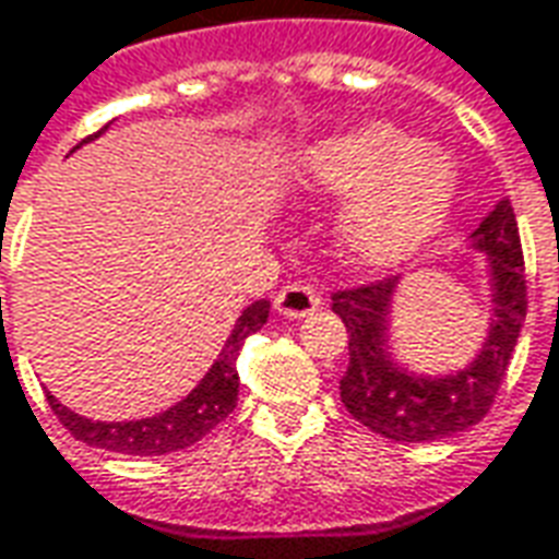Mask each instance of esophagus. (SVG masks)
Wrapping results in <instances>:
<instances>
[{"mask_svg":"<svg viewBox=\"0 0 559 559\" xmlns=\"http://www.w3.org/2000/svg\"><path fill=\"white\" fill-rule=\"evenodd\" d=\"M319 307H322V295L312 286H307V283H288L273 298V310L280 312V316H286V319H304V316H310Z\"/></svg>","mask_w":559,"mask_h":559,"instance_id":"obj_1","label":"esophagus"}]
</instances>
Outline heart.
<instances>
[{
  "mask_svg": "<svg viewBox=\"0 0 559 559\" xmlns=\"http://www.w3.org/2000/svg\"><path fill=\"white\" fill-rule=\"evenodd\" d=\"M304 165L319 189L352 198L340 219V240L364 267L413 259L445 223L454 198L449 156L394 126H367L322 141Z\"/></svg>",
  "mask_w": 559,
  "mask_h": 559,
  "instance_id": "1",
  "label": "heart"
}]
</instances>
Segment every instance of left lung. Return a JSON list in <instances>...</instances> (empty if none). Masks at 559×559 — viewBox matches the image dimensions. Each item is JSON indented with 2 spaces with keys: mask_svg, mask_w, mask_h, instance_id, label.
Listing matches in <instances>:
<instances>
[{
  "mask_svg": "<svg viewBox=\"0 0 559 559\" xmlns=\"http://www.w3.org/2000/svg\"><path fill=\"white\" fill-rule=\"evenodd\" d=\"M473 247L488 252L493 322L476 361L449 376H418L388 352V312L397 280L334 292V312L349 334V367L340 397L355 421L394 442H433L478 425L500 391L526 316L521 235L509 201H500L473 231Z\"/></svg>",
  "mask_w": 559,
  "mask_h": 559,
  "instance_id": "left-lung-1",
  "label": "left lung"
}]
</instances>
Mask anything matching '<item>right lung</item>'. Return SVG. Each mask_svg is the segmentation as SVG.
Segmentation results:
<instances>
[{
	"mask_svg": "<svg viewBox=\"0 0 559 559\" xmlns=\"http://www.w3.org/2000/svg\"><path fill=\"white\" fill-rule=\"evenodd\" d=\"M102 132L90 134L86 141H93ZM86 141H81V144H86ZM267 312H271V300L249 304L247 310L240 312L235 331L225 340L223 352L213 361L207 376L180 403H174L171 409L153 415V418H138V421H90L83 415L71 413L69 406H62L53 394H47V403H50L53 415L62 421V427L69 430L71 437L81 439L86 445H96V449L117 451V454H141V457L189 449V445H195L198 439L207 437L213 427L223 425L225 418L235 413L237 388H240L235 367L237 355H240L243 340L249 334H255L259 328H264Z\"/></svg>",
	"mask_w": 559,
	"mask_h": 559,
	"instance_id": "add662e5",
	"label": "right lung"
}]
</instances>
